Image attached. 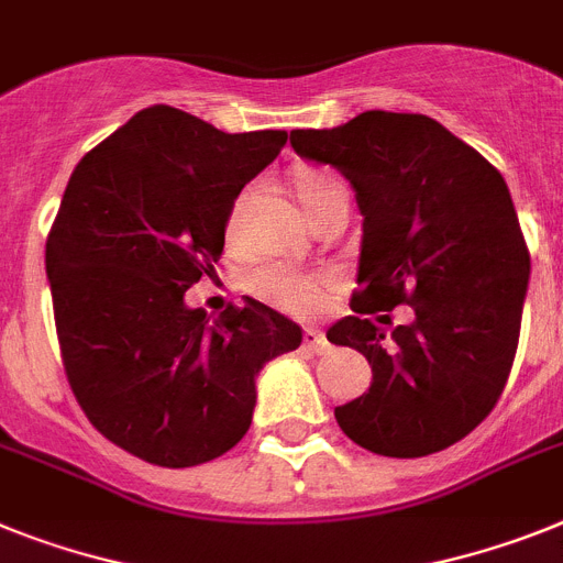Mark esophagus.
<instances>
[{
	"instance_id": "1",
	"label": "esophagus",
	"mask_w": 563,
	"mask_h": 563,
	"mask_svg": "<svg viewBox=\"0 0 563 563\" xmlns=\"http://www.w3.org/2000/svg\"><path fill=\"white\" fill-rule=\"evenodd\" d=\"M303 346L309 349V352H314V354H325V352H329V340H325V334L320 332V329H314V325H306V329H303Z\"/></svg>"
}]
</instances>
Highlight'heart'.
I'll use <instances>...</instances> for the list:
<instances>
[{
    "mask_svg": "<svg viewBox=\"0 0 563 563\" xmlns=\"http://www.w3.org/2000/svg\"><path fill=\"white\" fill-rule=\"evenodd\" d=\"M338 183V177L329 172H309L297 179V197H300V206L306 209V202L314 197L318 191H323L325 186ZM249 194L252 188H243V191L234 197L229 209V231H234L240 225V217L245 211V202H249ZM323 283L325 277L320 272H300V268L283 266V263H260L257 268H252L249 274V289L257 297L274 303L277 309L291 311V314H309L320 306L323 300Z\"/></svg>",
    "mask_w": 563,
    "mask_h": 563,
    "instance_id": "heart-1",
    "label": "heart"
}]
</instances>
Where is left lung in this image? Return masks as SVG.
Here are the masks:
<instances>
[{"label": "left lung", "mask_w": 563, "mask_h": 563, "mask_svg": "<svg viewBox=\"0 0 563 563\" xmlns=\"http://www.w3.org/2000/svg\"><path fill=\"white\" fill-rule=\"evenodd\" d=\"M291 148L334 165L363 214L357 314L325 338L366 354L372 386L334 409L340 429L386 457L446 450L495 409L521 334L530 249L507 183L423 113L297 129ZM404 302L416 320L391 335L368 318Z\"/></svg>", "instance_id": "8db88e82"}]
</instances>
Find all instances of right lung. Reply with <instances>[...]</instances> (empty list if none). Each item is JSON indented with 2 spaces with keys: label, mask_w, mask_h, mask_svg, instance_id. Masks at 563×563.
I'll return each mask as SVG.
<instances>
[{
  "label": "right lung",
  "mask_w": 563,
  "mask_h": 563,
  "mask_svg": "<svg viewBox=\"0 0 563 563\" xmlns=\"http://www.w3.org/2000/svg\"><path fill=\"white\" fill-rule=\"evenodd\" d=\"M286 140L154 106L70 174L45 245L65 375L97 432L148 464L229 452L252 427L257 372L303 340L252 297L214 320L186 306L214 274L234 197Z\"/></svg>",
  "instance_id": "obj_1"
}]
</instances>
